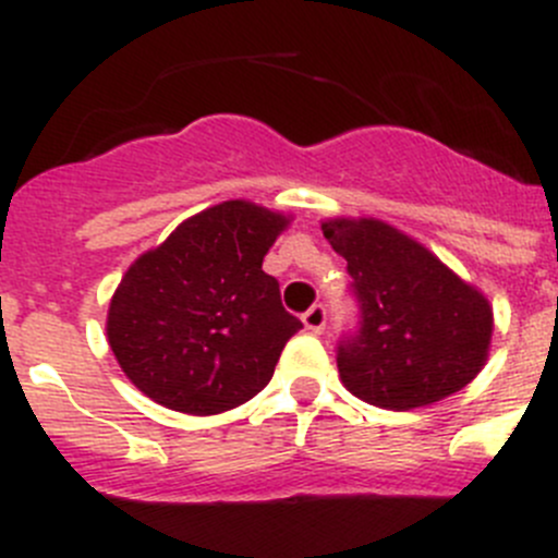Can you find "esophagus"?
Instances as JSON below:
<instances>
[{"instance_id": "1", "label": "esophagus", "mask_w": 558, "mask_h": 558, "mask_svg": "<svg viewBox=\"0 0 558 558\" xmlns=\"http://www.w3.org/2000/svg\"><path fill=\"white\" fill-rule=\"evenodd\" d=\"M325 323H328V308L323 303H314L306 314H303V325H306L312 333H323Z\"/></svg>"}]
</instances>
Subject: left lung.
<instances>
[{
    "label": "left lung",
    "instance_id": "1",
    "mask_svg": "<svg viewBox=\"0 0 558 558\" xmlns=\"http://www.w3.org/2000/svg\"><path fill=\"white\" fill-rule=\"evenodd\" d=\"M323 233L347 260L357 325L336 347L341 383L385 410L456 393L488 357L494 314L426 246L377 219H330Z\"/></svg>",
    "mask_w": 558,
    "mask_h": 558
}]
</instances>
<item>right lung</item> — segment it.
Instances as JSON below:
<instances>
[{"label":"right lung","instance_id":"obj_1","mask_svg":"<svg viewBox=\"0 0 558 558\" xmlns=\"http://www.w3.org/2000/svg\"><path fill=\"white\" fill-rule=\"evenodd\" d=\"M281 214L228 201L181 222L130 266L108 308V341L148 399L217 415L260 393L303 328L263 271Z\"/></svg>","mask_w":558,"mask_h":558}]
</instances>
